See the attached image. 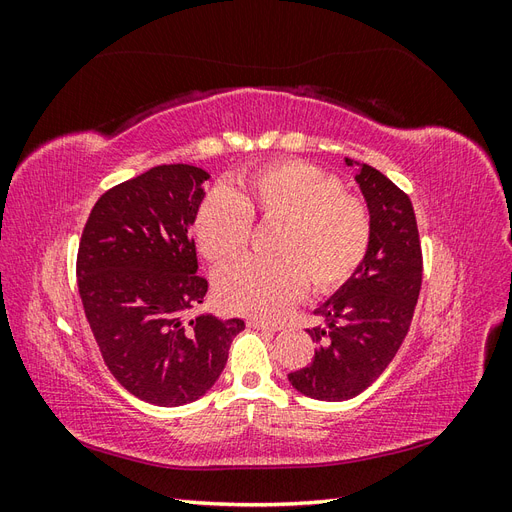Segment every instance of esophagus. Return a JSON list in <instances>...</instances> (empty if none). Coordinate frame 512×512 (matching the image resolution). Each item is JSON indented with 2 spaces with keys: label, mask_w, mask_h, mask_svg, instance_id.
<instances>
[{
  "label": "esophagus",
  "mask_w": 512,
  "mask_h": 512,
  "mask_svg": "<svg viewBox=\"0 0 512 512\" xmlns=\"http://www.w3.org/2000/svg\"><path fill=\"white\" fill-rule=\"evenodd\" d=\"M247 327L260 329V331H280V329H282V327H277V324H271V322H265V320H258V318H250V320H247Z\"/></svg>",
  "instance_id": "1"
}]
</instances>
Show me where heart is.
Here are the masks:
<instances>
[{
    "label": "heart",
    "instance_id": "b5f03b06",
    "mask_svg": "<svg viewBox=\"0 0 512 512\" xmlns=\"http://www.w3.org/2000/svg\"><path fill=\"white\" fill-rule=\"evenodd\" d=\"M254 218L277 224L271 258H243L215 277V297L228 312L280 318L307 284L316 292L342 288L359 271L371 241L365 198L344 190L337 175L301 160L271 162L237 179V192L211 188L194 215L203 256L222 265L239 256L254 232Z\"/></svg>",
    "mask_w": 512,
    "mask_h": 512
}]
</instances>
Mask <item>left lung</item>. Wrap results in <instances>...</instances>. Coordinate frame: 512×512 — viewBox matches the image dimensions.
<instances>
[{
  "mask_svg": "<svg viewBox=\"0 0 512 512\" xmlns=\"http://www.w3.org/2000/svg\"><path fill=\"white\" fill-rule=\"evenodd\" d=\"M371 213L369 250L350 280L316 314L327 329H309L318 352L288 374L299 393L344 401L363 393L389 367L408 335L423 284V252L412 200L380 170L356 160Z\"/></svg>",
  "mask_w": 512,
  "mask_h": 512,
  "instance_id": "8db88e82",
  "label": "left lung"
}]
</instances>
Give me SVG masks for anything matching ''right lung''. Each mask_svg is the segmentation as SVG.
<instances>
[{"label":"right lung","mask_w":512,"mask_h":512,"mask_svg":"<svg viewBox=\"0 0 512 512\" xmlns=\"http://www.w3.org/2000/svg\"><path fill=\"white\" fill-rule=\"evenodd\" d=\"M203 168L162 164L104 192L83 228L76 275L91 333L115 380L164 408L192 404L220 378L239 318L185 314L207 294L190 235Z\"/></svg>","instance_id":"right-lung-1"}]
</instances>
